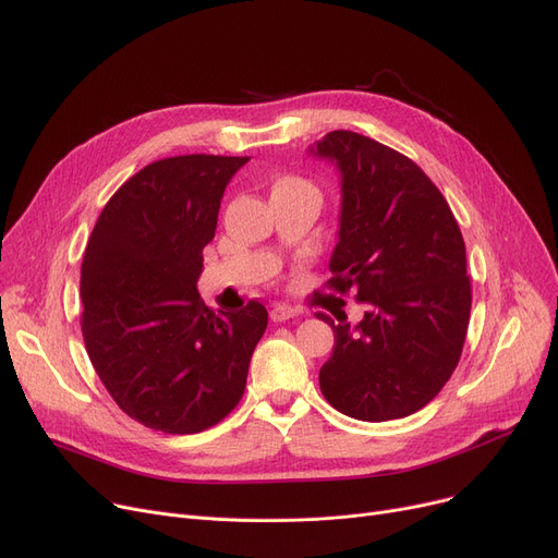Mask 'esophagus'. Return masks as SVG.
<instances>
[{
  "label": "esophagus",
  "mask_w": 558,
  "mask_h": 558,
  "mask_svg": "<svg viewBox=\"0 0 558 558\" xmlns=\"http://www.w3.org/2000/svg\"><path fill=\"white\" fill-rule=\"evenodd\" d=\"M301 314V310L291 307V305H276L271 310V318L276 320V324H282V320H289V318H296Z\"/></svg>",
  "instance_id": "34e87169"
}]
</instances>
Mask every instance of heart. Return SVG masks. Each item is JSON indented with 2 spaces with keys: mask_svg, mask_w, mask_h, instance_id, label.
Here are the masks:
<instances>
[{
  "mask_svg": "<svg viewBox=\"0 0 558 558\" xmlns=\"http://www.w3.org/2000/svg\"><path fill=\"white\" fill-rule=\"evenodd\" d=\"M282 194H312V196H318V187L303 179V175H296V173H282L278 175V179L274 181L271 185V196H282Z\"/></svg>",
  "mask_w": 558,
  "mask_h": 558,
  "instance_id": "obj_1",
  "label": "heart"
}]
</instances>
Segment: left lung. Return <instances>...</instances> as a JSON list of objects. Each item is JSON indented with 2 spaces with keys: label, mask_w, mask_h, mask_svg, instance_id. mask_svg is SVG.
I'll return each mask as SVG.
<instances>
[{
  "label": "left lung",
  "mask_w": 558,
  "mask_h": 558,
  "mask_svg": "<svg viewBox=\"0 0 558 558\" xmlns=\"http://www.w3.org/2000/svg\"><path fill=\"white\" fill-rule=\"evenodd\" d=\"M314 154L337 162L343 192L326 284L366 305L355 328L316 312L335 330L320 391L350 418H404L438 396L463 350L473 289L459 223L427 173L387 144L330 131Z\"/></svg>",
  "instance_id": "1"
}]
</instances>
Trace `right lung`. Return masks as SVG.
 I'll use <instances>...</instances> for the list:
<instances>
[{
	"label": "right lung",
	"mask_w": 558,
	"mask_h": 558,
	"mask_svg": "<svg viewBox=\"0 0 558 558\" xmlns=\"http://www.w3.org/2000/svg\"><path fill=\"white\" fill-rule=\"evenodd\" d=\"M246 156L190 154L142 167L93 228L81 332L117 407L144 427L196 434L244 396L267 307L213 312L196 291L223 190Z\"/></svg>",
	"instance_id": "1"
}]
</instances>
